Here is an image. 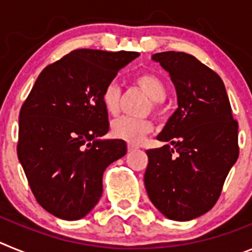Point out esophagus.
Instances as JSON below:
<instances>
[{
    "mask_svg": "<svg viewBox=\"0 0 252 252\" xmlns=\"http://www.w3.org/2000/svg\"><path fill=\"white\" fill-rule=\"evenodd\" d=\"M136 149L137 148L135 145H132V144H128V151H135Z\"/></svg>",
    "mask_w": 252,
    "mask_h": 252,
    "instance_id": "1",
    "label": "esophagus"
}]
</instances>
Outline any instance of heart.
Listing matches in <instances>:
<instances>
[{
	"mask_svg": "<svg viewBox=\"0 0 252 252\" xmlns=\"http://www.w3.org/2000/svg\"><path fill=\"white\" fill-rule=\"evenodd\" d=\"M135 83L141 88L151 98V108L157 110L160 101H164L166 95V88L164 82L153 73H141L136 77ZM102 104L110 115H117L120 111L121 90L116 82L107 84L102 91ZM154 128L153 122L145 119H133V117H120L111 125V132L116 139L124 140L130 144H139L142 137L151 132Z\"/></svg>",
	"mask_w": 252,
	"mask_h": 252,
	"instance_id": "obj_1",
	"label": "heart"
}]
</instances>
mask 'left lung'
<instances>
[{
	"label": "left lung",
	"instance_id": "obj_1",
	"mask_svg": "<svg viewBox=\"0 0 252 252\" xmlns=\"http://www.w3.org/2000/svg\"><path fill=\"white\" fill-rule=\"evenodd\" d=\"M151 58L170 75L178 108L157 137L166 145L146 151L144 183L162 215L189 221L208 212L221 195L239 158V125L223 82L212 69L180 51Z\"/></svg>",
	"mask_w": 252,
	"mask_h": 252
}]
</instances>
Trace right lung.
Returning a JSON list of instances; mask_svg holds the SVG:
<instances>
[{"label": "right lung", "instance_id": "1", "mask_svg": "<svg viewBox=\"0 0 252 252\" xmlns=\"http://www.w3.org/2000/svg\"><path fill=\"white\" fill-rule=\"evenodd\" d=\"M135 51L78 49L40 73L19 116L17 157L37 203L66 221L81 220L102 195V177L126 154L110 128L102 91Z\"/></svg>", "mask_w": 252, "mask_h": 252}]
</instances>
